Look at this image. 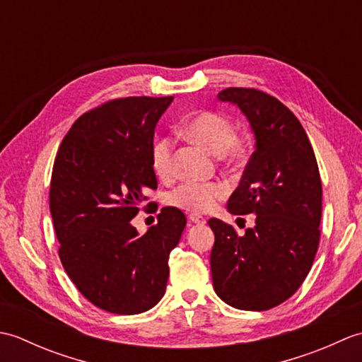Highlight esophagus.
<instances>
[{
    "mask_svg": "<svg viewBox=\"0 0 362 362\" xmlns=\"http://www.w3.org/2000/svg\"><path fill=\"white\" fill-rule=\"evenodd\" d=\"M188 218H189L191 222H193V224H197V226H204L206 222V219L204 216H201V214H197V213H191Z\"/></svg>",
    "mask_w": 362,
    "mask_h": 362,
    "instance_id": "obj_1",
    "label": "esophagus"
}]
</instances>
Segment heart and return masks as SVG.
I'll return each instance as SVG.
<instances>
[{"mask_svg":"<svg viewBox=\"0 0 362 362\" xmlns=\"http://www.w3.org/2000/svg\"><path fill=\"white\" fill-rule=\"evenodd\" d=\"M182 134L189 141L201 146L214 156L227 161H236L243 157L244 148L233 136V127L227 118L214 112H199L189 117L182 126ZM151 165L153 173L161 179L173 173V143L169 138H158L152 144ZM227 189L222 183L187 182L177 187L168 197V202L180 210L193 213L210 211Z\"/></svg>","mask_w":362,"mask_h":362,"instance_id":"obj_1","label":"heart"}]
</instances>
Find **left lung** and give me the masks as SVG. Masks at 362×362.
<instances>
[{
	"instance_id": "obj_1",
	"label": "left lung",
	"mask_w": 362,
	"mask_h": 362,
	"mask_svg": "<svg viewBox=\"0 0 362 362\" xmlns=\"http://www.w3.org/2000/svg\"><path fill=\"white\" fill-rule=\"evenodd\" d=\"M221 103L236 105L255 136L232 214L255 213V227L243 236L211 218L213 288L233 308L264 311L300 288L316 257L320 238L322 183L305 129L279 99L255 88H226Z\"/></svg>"
}]
</instances>
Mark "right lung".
<instances>
[{
  "label": "right lung",
  "mask_w": 362,
  "mask_h": 362,
  "mask_svg": "<svg viewBox=\"0 0 362 362\" xmlns=\"http://www.w3.org/2000/svg\"><path fill=\"white\" fill-rule=\"evenodd\" d=\"M173 99H117L82 115L54 161L49 210L60 261L82 296L113 314H140L160 302L169 253L187 226L174 206L161 209L143 236L130 224L146 191L157 189L153 132Z\"/></svg>",
  "instance_id": "add662e5"
}]
</instances>
